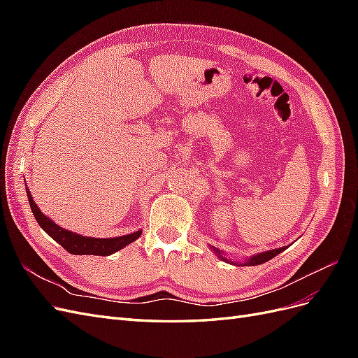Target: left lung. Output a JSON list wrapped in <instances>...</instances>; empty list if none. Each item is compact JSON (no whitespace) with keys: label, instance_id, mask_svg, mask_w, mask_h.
Here are the masks:
<instances>
[{"label":"left lung","instance_id":"1","mask_svg":"<svg viewBox=\"0 0 358 358\" xmlns=\"http://www.w3.org/2000/svg\"><path fill=\"white\" fill-rule=\"evenodd\" d=\"M210 249H212V251H213V254H216V257H218L220 259H222V262H227V263H230V264H234V266H258V264H263V263L268 262V259H272L273 257H276L278 254H280V252H282L285 248H276V249H272V251L259 252V254H257V255H252V257H249V258H246V259H245V262H242V263H239V262H231V259H229V258H225L224 252H222V251H220V249H218V248H215V246H210Z\"/></svg>","mask_w":358,"mask_h":358}]
</instances>
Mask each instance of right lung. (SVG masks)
Instances as JSON below:
<instances>
[{
	"instance_id": "right-lung-1",
	"label": "right lung",
	"mask_w": 358,
	"mask_h": 358,
	"mask_svg": "<svg viewBox=\"0 0 358 358\" xmlns=\"http://www.w3.org/2000/svg\"><path fill=\"white\" fill-rule=\"evenodd\" d=\"M27 196L31 206V210L34 213V218L38 225L45 230L53 241L58 242L66 251L74 255H112L117 252L119 249L125 248L127 245L133 243L136 239L142 236V230H137L134 233H129L125 236L109 237V239H100V237H86L78 233H73L70 230L62 229L58 224L53 222L49 216L43 213L38 206L32 200L31 192L27 187Z\"/></svg>"
}]
</instances>
